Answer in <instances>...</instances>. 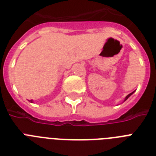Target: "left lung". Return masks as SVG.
Instances as JSON below:
<instances>
[{"label": "left lung", "mask_w": 156, "mask_h": 156, "mask_svg": "<svg viewBox=\"0 0 156 156\" xmlns=\"http://www.w3.org/2000/svg\"><path fill=\"white\" fill-rule=\"evenodd\" d=\"M133 92H134V91H133ZM133 92L130 93V94H129V95H127V96H126V98H125V100H124V102H125V101H126V100H127V99H128V98H129V96H130V95H132V94H133Z\"/></svg>", "instance_id": "8db88e82"}]
</instances>
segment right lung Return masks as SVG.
<instances>
[{"label":"right lung","instance_id":"1","mask_svg":"<svg viewBox=\"0 0 156 156\" xmlns=\"http://www.w3.org/2000/svg\"><path fill=\"white\" fill-rule=\"evenodd\" d=\"M30 103H32V102H33V101H32V100H30Z\"/></svg>","mask_w":156,"mask_h":156}]
</instances>
